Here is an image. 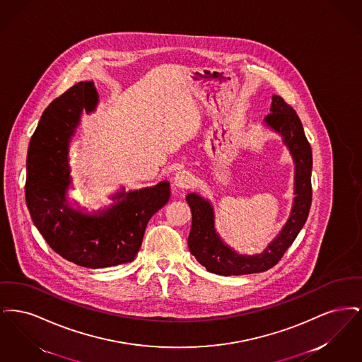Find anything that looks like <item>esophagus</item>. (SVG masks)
<instances>
[{
  "mask_svg": "<svg viewBox=\"0 0 362 362\" xmlns=\"http://www.w3.org/2000/svg\"><path fill=\"white\" fill-rule=\"evenodd\" d=\"M192 182H194L192 175L185 170L175 173V176H173V185L177 189H189V186L192 185Z\"/></svg>",
  "mask_w": 362,
  "mask_h": 362,
  "instance_id": "obj_1",
  "label": "esophagus"
}]
</instances>
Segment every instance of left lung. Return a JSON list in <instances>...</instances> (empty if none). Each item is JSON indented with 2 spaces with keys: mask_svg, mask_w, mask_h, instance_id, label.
Listing matches in <instances>:
<instances>
[{
  "mask_svg": "<svg viewBox=\"0 0 362 362\" xmlns=\"http://www.w3.org/2000/svg\"><path fill=\"white\" fill-rule=\"evenodd\" d=\"M270 112L263 126L282 138L294 163V198L291 214L279 233L258 254H241L226 244L216 229L211 202L198 192H189L186 201L191 209L192 224L189 236V252L218 276H243L272 269L303 229L312 202V151L298 115L278 95L273 96Z\"/></svg>",
  "mask_w": 362,
  "mask_h": 362,
  "instance_id": "obj_1",
  "label": "left lung"
}]
</instances>
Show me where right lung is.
Here are the masks:
<instances>
[{
	"mask_svg": "<svg viewBox=\"0 0 362 362\" xmlns=\"http://www.w3.org/2000/svg\"><path fill=\"white\" fill-rule=\"evenodd\" d=\"M99 93L81 81L45 110L27 155L25 201L35 226L62 258L89 269L133 262L145 228L171 197L170 182L111 195L110 206L89 211L70 198V142L83 111H95Z\"/></svg>",
	"mask_w": 362,
	"mask_h": 362,
	"instance_id": "1",
	"label": "right lung"
}]
</instances>
